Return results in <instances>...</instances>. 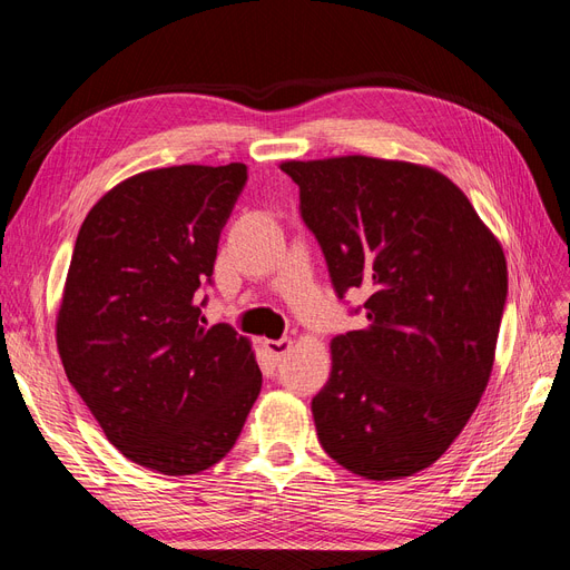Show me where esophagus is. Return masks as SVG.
Segmentation results:
<instances>
[{
  "label": "esophagus",
  "mask_w": 570,
  "mask_h": 570,
  "mask_svg": "<svg viewBox=\"0 0 570 570\" xmlns=\"http://www.w3.org/2000/svg\"><path fill=\"white\" fill-rule=\"evenodd\" d=\"M264 347H266V352L271 354V358L275 361V364H278V361L285 358V354L292 350V340H289V337H283V340H266Z\"/></svg>",
  "instance_id": "esophagus-1"
}]
</instances>
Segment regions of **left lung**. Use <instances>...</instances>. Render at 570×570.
Returning a JSON list of instances; mask_svg holds the SVG:
<instances>
[{"label": "left lung", "instance_id": "left-lung-1", "mask_svg": "<svg viewBox=\"0 0 570 570\" xmlns=\"http://www.w3.org/2000/svg\"><path fill=\"white\" fill-rule=\"evenodd\" d=\"M337 297L364 289L366 327L333 337L312 411L323 450L368 480L435 463L488 387L507 258L433 168L371 157L287 161Z\"/></svg>", "mask_w": 570, "mask_h": 570}]
</instances>
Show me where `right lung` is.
<instances>
[{"label":"right lung","instance_id":"1","mask_svg":"<svg viewBox=\"0 0 570 570\" xmlns=\"http://www.w3.org/2000/svg\"><path fill=\"white\" fill-rule=\"evenodd\" d=\"M247 166H170L116 185L82 220L57 318L68 383L107 440L164 475L218 463L262 392L247 337L204 327L220 230Z\"/></svg>","mask_w":570,"mask_h":570}]
</instances>
